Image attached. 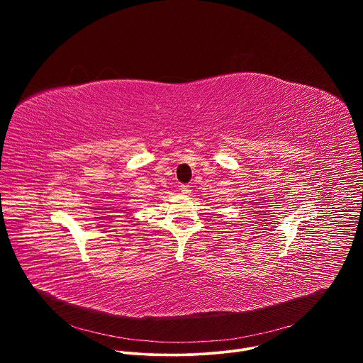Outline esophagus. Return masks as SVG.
Returning <instances> with one entry per match:
<instances>
[{
  "instance_id": "1",
  "label": "esophagus",
  "mask_w": 363,
  "mask_h": 363,
  "mask_svg": "<svg viewBox=\"0 0 363 363\" xmlns=\"http://www.w3.org/2000/svg\"><path fill=\"white\" fill-rule=\"evenodd\" d=\"M181 192L185 194V195L191 194V186L189 185H181Z\"/></svg>"
}]
</instances>
